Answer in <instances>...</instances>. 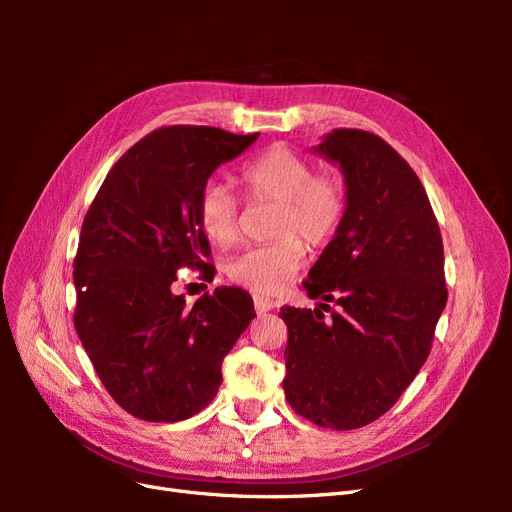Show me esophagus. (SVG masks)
I'll return each mask as SVG.
<instances>
[{"label": "esophagus", "mask_w": 512, "mask_h": 512, "mask_svg": "<svg viewBox=\"0 0 512 512\" xmlns=\"http://www.w3.org/2000/svg\"><path fill=\"white\" fill-rule=\"evenodd\" d=\"M254 307L258 314H265V312H271V309L275 307V301L265 297V294H254Z\"/></svg>", "instance_id": "1"}]
</instances>
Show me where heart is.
Listing matches in <instances>:
<instances>
[{"mask_svg": "<svg viewBox=\"0 0 512 512\" xmlns=\"http://www.w3.org/2000/svg\"><path fill=\"white\" fill-rule=\"evenodd\" d=\"M245 196L269 200L273 213L271 243L254 245L228 262V275L254 292L282 290L305 260V245H327L346 211L344 185L333 175L316 173L314 164L288 147H271L241 166ZM198 224L209 241L228 247L239 241L237 198L222 183H207L198 196Z\"/></svg>", "mask_w": 512, "mask_h": 512, "instance_id": "1", "label": "heart"}]
</instances>
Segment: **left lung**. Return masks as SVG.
<instances>
[{"label": "left lung", "instance_id": "8db88e82", "mask_svg": "<svg viewBox=\"0 0 512 512\" xmlns=\"http://www.w3.org/2000/svg\"><path fill=\"white\" fill-rule=\"evenodd\" d=\"M339 164L346 211L307 275L314 309L284 305V393L318 427L359 429L391 410L427 361L446 305L440 226L421 179L380 136L333 130L314 147ZM340 307L324 317L328 303Z\"/></svg>", "mask_w": 512, "mask_h": 512}]
</instances>
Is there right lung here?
Listing matches in <instances>:
<instances>
[{"mask_svg":"<svg viewBox=\"0 0 512 512\" xmlns=\"http://www.w3.org/2000/svg\"><path fill=\"white\" fill-rule=\"evenodd\" d=\"M256 138L207 126L151 132L117 160L85 215L74 327L104 389L143 421L177 423L209 406L224 356L256 316L241 288H215L192 307L170 290L181 267L213 275L198 196Z\"/></svg>","mask_w":512,"mask_h":512,"instance_id":"add662e5","label":"right lung"}]
</instances>
